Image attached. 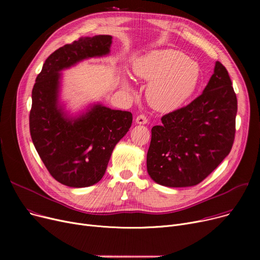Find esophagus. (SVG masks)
Wrapping results in <instances>:
<instances>
[{"label":"esophagus","mask_w":260,"mask_h":260,"mask_svg":"<svg viewBox=\"0 0 260 260\" xmlns=\"http://www.w3.org/2000/svg\"><path fill=\"white\" fill-rule=\"evenodd\" d=\"M147 122H148V119L144 115H140L136 118V123H137V124H146Z\"/></svg>","instance_id":"obj_1"}]
</instances>
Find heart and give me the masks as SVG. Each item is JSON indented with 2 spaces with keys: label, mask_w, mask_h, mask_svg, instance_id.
<instances>
[{
  "label": "heart",
  "mask_w": 260,
  "mask_h": 260,
  "mask_svg": "<svg viewBox=\"0 0 260 260\" xmlns=\"http://www.w3.org/2000/svg\"><path fill=\"white\" fill-rule=\"evenodd\" d=\"M133 73L149 82L147 99L153 107L159 111H172L179 107L195 90L199 67L181 51L163 49L136 60Z\"/></svg>",
  "instance_id": "heart-1"
}]
</instances>
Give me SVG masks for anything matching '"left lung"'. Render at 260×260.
<instances>
[{
	"label": "left lung",
	"instance_id": "obj_1",
	"mask_svg": "<svg viewBox=\"0 0 260 260\" xmlns=\"http://www.w3.org/2000/svg\"><path fill=\"white\" fill-rule=\"evenodd\" d=\"M237 98L226 68L216 62L203 92L161 118L152 128L147 173L158 184L200 183L230 154L235 138Z\"/></svg>",
	"mask_w": 260,
	"mask_h": 260
}]
</instances>
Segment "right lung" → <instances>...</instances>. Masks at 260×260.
I'll use <instances>...</instances> for the list:
<instances>
[{"label": "right lung", "mask_w": 260, "mask_h": 260, "mask_svg": "<svg viewBox=\"0 0 260 260\" xmlns=\"http://www.w3.org/2000/svg\"><path fill=\"white\" fill-rule=\"evenodd\" d=\"M112 36L81 38L46 59L32 88L29 129L49 174L71 187H86L105 174L116 144L128 132L133 115L100 103L73 118L59 103L60 72L78 62L109 53Z\"/></svg>", "instance_id": "obj_1"}]
</instances>
